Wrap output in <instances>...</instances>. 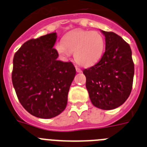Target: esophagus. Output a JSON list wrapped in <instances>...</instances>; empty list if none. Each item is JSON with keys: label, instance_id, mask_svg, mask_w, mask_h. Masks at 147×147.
<instances>
[{"label": "esophagus", "instance_id": "obj_1", "mask_svg": "<svg viewBox=\"0 0 147 147\" xmlns=\"http://www.w3.org/2000/svg\"><path fill=\"white\" fill-rule=\"evenodd\" d=\"M76 72H77V73H81L82 72V70L80 69V67H76Z\"/></svg>", "mask_w": 147, "mask_h": 147}]
</instances>
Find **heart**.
<instances>
[{
    "mask_svg": "<svg viewBox=\"0 0 147 147\" xmlns=\"http://www.w3.org/2000/svg\"><path fill=\"white\" fill-rule=\"evenodd\" d=\"M105 49V40L101 34L94 31L78 29L67 34L63 42L56 45V50L65 59L74 54L78 64L88 67L96 63Z\"/></svg>",
    "mask_w": 147,
    "mask_h": 147,
    "instance_id": "heart-1",
    "label": "heart"
}]
</instances>
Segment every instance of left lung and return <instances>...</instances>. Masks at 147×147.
<instances>
[{
    "label": "left lung",
    "instance_id": "8db88e82",
    "mask_svg": "<svg viewBox=\"0 0 147 147\" xmlns=\"http://www.w3.org/2000/svg\"><path fill=\"white\" fill-rule=\"evenodd\" d=\"M101 32L105 37V52L83 74L92 104L102 110H113L123 105L130 94L134 63L129 44L113 32Z\"/></svg>",
    "mask_w": 147,
    "mask_h": 147
}]
</instances>
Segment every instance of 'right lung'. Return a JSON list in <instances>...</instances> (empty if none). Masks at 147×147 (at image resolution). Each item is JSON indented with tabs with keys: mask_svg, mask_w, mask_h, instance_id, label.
Here are the masks:
<instances>
[{
	"mask_svg": "<svg viewBox=\"0 0 147 147\" xmlns=\"http://www.w3.org/2000/svg\"><path fill=\"white\" fill-rule=\"evenodd\" d=\"M56 32L23 44L13 59L11 80L17 96L34 116L51 119L64 111L76 75L71 62L57 60Z\"/></svg>",
	"mask_w": 147,
	"mask_h": 147,
	"instance_id": "right-lung-1",
	"label": "right lung"
}]
</instances>
